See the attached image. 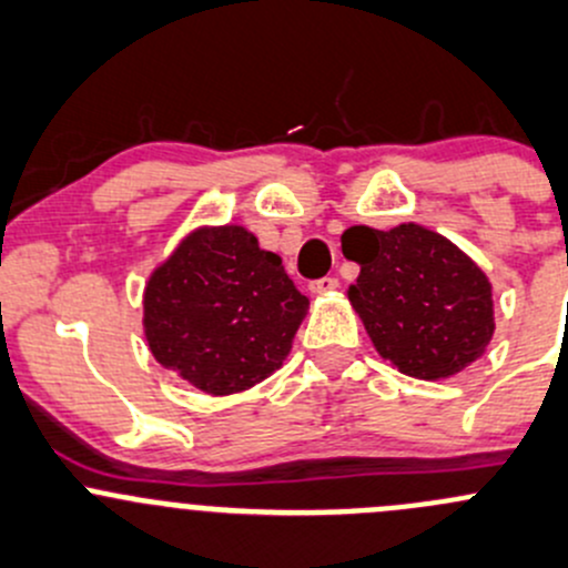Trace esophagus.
I'll list each match as a JSON object with an SVG mask.
<instances>
[{
  "mask_svg": "<svg viewBox=\"0 0 568 568\" xmlns=\"http://www.w3.org/2000/svg\"><path fill=\"white\" fill-rule=\"evenodd\" d=\"M336 286H339V282H336L334 276H325V278H317V282L308 284V292H312V295H325V292H334Z\"/></svg>",
  "mask_w": 568,
  "mask_h": 568,
  "instance_id": "obj_1",
  "label": "esophagus"
}]
</instances>
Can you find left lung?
Instances as JSON below:
<instances>
[{
  "mask_svg": "<svg viewBox=\"0 0 568 568\" xmlns=\"http://www.w3.org/2000/svg\"><path fill=\"white\" fill-rule=\"evenodd\" d=\"M342 254L356 262L347 301L381 358L419 381L464 373L494 334V290L445 234L419 223L351 226Z\"/></svg>",
  "mask_w": 568,
  "mask_h": 568,
  "instance_id": "8db88e82",
  "label": "left lung"
}]
</instances>
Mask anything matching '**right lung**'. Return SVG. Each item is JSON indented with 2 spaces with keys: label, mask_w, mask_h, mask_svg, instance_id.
Returning <instances> with one entry per match:
<instances>
[{
  "label": "right lung",
  "mask_w": 568,
  "mask_h": 568,
  "mask_svg": "<svg viewBox=\"0 0 568 568\" xmlns=\"http://www.w3.org/2000/svg\"><path fill=\"white\" fill-rule=\"evenodd\" d=\"M308 297L282 256L240 223L195 226L151 271L143 290L149 351L210 397L248 392L290 356Z\"/></svg>",
  "instance_id": "1"
}]
</instances>
